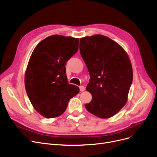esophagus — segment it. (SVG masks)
Masks as SVG:
<instances>
[{
    "label": "esophagus",
    "mask_w": 157,
    "mask_h": 157,
    "mask_svg": "<svg viewBox=\"0 0 157 157\" xmlns=\"http://www.w3.org/2000/svg\"><path fill=\"white\" fill-rule=\"evenodd\" d=\"M79 88H80V92H83V91L85 90V87H84V86H79Z\"/></svg>",
    "instance_id": "obj_1"
}]
</instances>
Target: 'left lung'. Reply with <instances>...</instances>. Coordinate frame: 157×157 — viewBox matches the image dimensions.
Here are the masks:
<instances>
[{"label":"left lung","mask_w":157,"mask_h":157,"mask_svg":"<svg viewBox=\"0 0 157 157\" xmlns=\"http://www.w3.org/2000/svg\"><path fill=\"white\" fill-rule=\"evenodd\" d=\"M79 49L90 75L86 89L92 100L85 107L99 118L113 117L127 101L133 79L129 58L118 44L101 35L80 39Z\"/></svg>","instance_id":"1"}]
</instances>
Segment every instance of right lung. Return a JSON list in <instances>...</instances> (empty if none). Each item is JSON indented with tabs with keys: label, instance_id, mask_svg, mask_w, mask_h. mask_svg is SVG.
I'll return each mask as SVG.
<instances>
[{
	"label": "right lung",
	"instance_id": "add662e5",
	"mask_svg": "<svg viewBox=\"0 0 157 157\" xmlns=\"http://www.w3.org/2000/svg\"><path fill=\"white\" fill-rule=\"evenodd\" d=\"M79 39L59 35L48 36L34 49L25 73V89L34 108L51 118L63 114L79 88L68 84L67 62L78 49Z\"/></svg>",
	"mask_w": 157,
	"mask_h": 157
}]
</instances>
